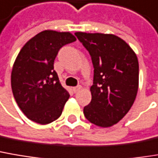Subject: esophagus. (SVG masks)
<instances>
[{
	"label": "esophagus",
	"mask_w": 158,
	"mask_h": 158,
	"mask_svg": "<svg viewBox=\"0 0 158 158\" xmlns=\"http://www.w3.org/2000/svg\"><path fill=\"white\" fill-rule=\"evenodd\" d=\"M80 89H81V87H80V86H77V87L72 88V90H73V92H75V93H77V92L79 91Z\"/></svg>",
	"instance_id": "obj_1"
}]
</instances>
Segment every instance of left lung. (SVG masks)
<instances>
[{
    "label": "left lung",
    "instance_id": "left-lung-1",
    "mask_svg": "<svg viewBox=\"0 0 158 158\" xmlns=\"http://www.w3.org/2000/svg\"><path fill=\"white\" fill-rule=\"evenodd\" d=\"M94 67L91 101L83 112L92 124L108 127L126 116L138 89V60L130 46L113 34L76 32Z\"/></svg>",
    "mask_w": 158,
    "mask_h": 158
}]
</instances>
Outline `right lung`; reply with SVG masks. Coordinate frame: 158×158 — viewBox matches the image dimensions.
<instances>
[{"label": "right lung", "mask_w": 158, "mask_h": 158, "mask_svg": "<svg viewBox=\"0 0 158 158\" xmlns=\"http://www.w3.org/2000/svg\"><path fill=\"white\" fill-rule=\"evenodd\" d=\"M75 40L70 32L43 31L19 52L10 76L11 89L29 119L46 125L60 117L69 94L54 70V60L60 48Z\"/></svg>", "instance_id": "obj_1"}]
</instances>
